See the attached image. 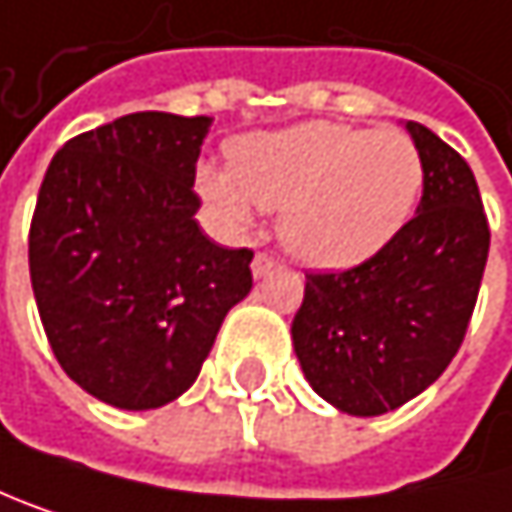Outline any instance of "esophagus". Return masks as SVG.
<instances>
[{
	"mask_svg": "<svg viewBox=\"0 0 512 512\" xmlns=\"http://www.w3.org/2000/svg\"><path fill=\"white\" fill-rule=\"evenodd\" d=\"M271 268H277V256H271V253H256V259H253V277H265Z\"/></svg>",
	"mask_w": 512,
	"mask_h": 512,
	"instance_id": "esophagus-1",
	"label": "esophagus"
}]
</instances>
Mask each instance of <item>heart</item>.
Wrapping results in <instances>:
<instances>
[{"mask_svg":"<svg viewBox=\"0 0 512 512\" xmlns=\"http://www.w3.org/2000/svg\"><path fill=\"white\" fill-rule=\"evenodd\" d=\"M229 169L199 172L211 211L232 229L250 220V202L283 211V244L319 268L379 253L411 220L426 184L411 136L337 122L241 136L229 145Z\"/></svg>","mask_w":512,"mask_h":512,"instance_id":"heart-1","label":"heart"}]
</instances>
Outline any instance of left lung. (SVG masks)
Instances as JSON below:
<instances>
[{
  "mask_svg": "<svg viewBox=\"0 0 512 512\" xmlns=\"http://www.w3.org/2000/svg\"><path fill=\"white\" fill-rule=\"evenodd\" d=\"M417 214L379 253L346 271H310L292 322L313 390L346 414L393 411L456 358L489 256V220L465 157L420 122Z\"/></svg>",
  "mask_w": 512,
  "mask_h": 512,
  "instance_id": "left-lung-1",
  "label": "left lung"
}]
</instances>
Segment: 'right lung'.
Listing matches in <instances>:
<instances>
[{
	"label": "right lung",
	"mask_w": 512,
	"mask_h": 512,
	"mask_svg": "<svg viewBox=\"0 0 512 512\" xmlns=\"http://www.w3.org/2000/svg\"><path fill=\"white\" fill-rule=\"evenodd\" d=\"M208 116L130 113L68 139L38 190L29 274L50 349L92 396L145 411L196 382L253 250L193 214Z\"/></svg>",
	"instance_id": "obj_1"
}]
</instances>
